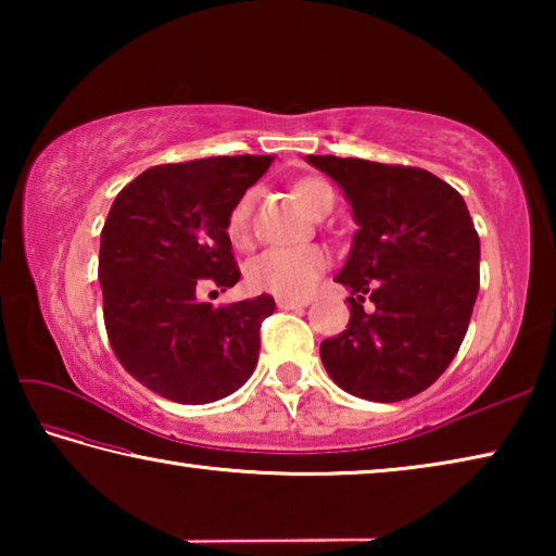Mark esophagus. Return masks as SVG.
Here are the masks:
<instances>
[{
  "label": "esophagus",
  "instance_id": "esophagus-1",
  "mask_svg": "<svg viewBox=\"0 0 556 556\" xmlns=\"http://www.w3.org/2000/svg\"><path fill=\"white\" fill-rule=\"evenodd\" d=\"M277 306L279 308H285V312H289V308H304V306H308V301H304V299H277Z\"/></svg>",
  "mask_w": 556,
  "mask_h": 556
}]
</instances>
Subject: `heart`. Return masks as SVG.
<instances>
[{"mask_svg": "<svg viewBox=\"0 0 556 556\" xmlns=\"http://www.w3.org/2000/svg\"><path fill=\"white\" fill-rule=\"evenodd\" d=\"M294 195L314 215L328 199H333V191L321 178L308 176L299 178L294 184ZM252 201H255V193L252 191L240 195V201L232 205L228 215V238L238 248H244L250 240ZM326 267L328 255L321 248H316V244L291 250H267L248 262V267H244V281H248L252 291H260V294L304 299L316 287V281L321 279Z\"/></svg>", "mask_w": 556, "mask_h": 556, "instance_id": "obj_1", "label": "heart"}]
</instances>
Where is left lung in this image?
<instances>
[{"label":"left lung","mask_w":556,"mask_h":556,"mask_svg":"<svg viewBox=\"0 0 556 556\" xmlns=\"http://www.w3.org/2000/svg\"><path fill=\"white\" fill-rule=\"evenodd\" d=\"M306 162L343 188L357 223L336 275L351 289V321L321 343L324 368L361 400L414 397L448 368L473 314L481 240L466 201L425 168L331 154Z\"/></svg>","instance_id":"1"}]
</instances>
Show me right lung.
I'll list each match as a JSON object with an SVG mask.
<instances>
[{
  "label": "right lung",
  "instance_id": "obj_1",
  "mask_svg": "<svg viewBox=\"0 0 556 556\" xmlns=\"http://www.w3.org/2000/svg\"><path fill=\"white\" fill-rule=\"evenodd\" d=\"M269 164L242 154L152 166L108 213L98 279L110 345L131 378L166 400H223L255 370L275 299L213 308L199 291L238 285L228 215Z\"/></svg>",
  "mask_w": 556,
  "mask_h": 556
}]
</instances>
